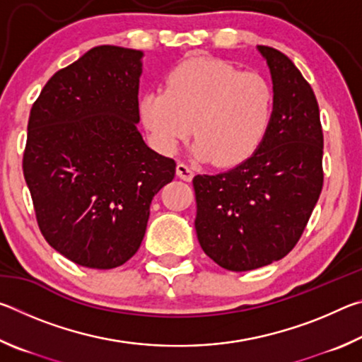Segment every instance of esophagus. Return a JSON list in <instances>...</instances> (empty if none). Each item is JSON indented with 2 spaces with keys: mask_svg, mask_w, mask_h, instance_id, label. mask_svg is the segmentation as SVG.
<instances>
[{
  "mask_svg": "<svg viewBox=\"0 0 362 362\" xmlns=\"http://www.w3.org/2000/svg\"><path fill=\"white\" fill-rule=\"evenodd\" d=\"M177 175H179L182 180L189 182L193 179V169L185 163H179L177 164Z\"/></svg>",
  "mask_w": 362,
  "mask_h": 362,
  "instance_id": "34e87169",
  "label": "esophagus"
}]
</instances>
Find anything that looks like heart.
<instances>
[{
  "label": "heart",
  "mask_w": 362,
  "mask_h": 362,
  "mask_svg": "<svg viewBox=\"0 0 362 362\" xmlns=\"http://www.w3.org/2000/svg\"><path fill=\"white\" fill-rule=\"evenodd\" d=\"M274 108V89L259 73H243L214 57L177 65L164 89L150 90L139 103L153 142L174 153L189 132L193 151L218 166L246 159L262 144Z\"/></svg>",
  "instance_id": "1"
}]
</instances>
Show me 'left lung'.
<instances>
[{
	"label": "left lung",
	"mask_w": 362,
	"mask_h": 362,
	"mask_svg": "<svg viewBox=\"0 0 362 362\" xmlns=\"http://www.w3.org/2000/svg\"><path fill=\"white\" fill-rule=\"evenodd\" d=\"M259 51L274 89L265 137L238 166L193 179L198 241L207 257L230 272H249L289 254L324 182V137L313 89L278 49L259 46Z\"/></svg>",
	"instance_id": "1"
}]
</instances>
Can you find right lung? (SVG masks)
<instances>
[{"mask_svg": "<svg viewBox=\"0 0 362 362\" xmlns=\"http://www.w3.org/2000/svg\"><path fill=\"white\" fill-rule=\"evenodd\" d=\"M142 51L97 46L59 70L28 118L23 177L36 222L57 252L110 269L137 252L153 196L175 161L137 129Z\"/></svg>", "mask_w": 362, "mask_h": 362, "instance_id": "1", "label": "right lung"}]
</instances>
